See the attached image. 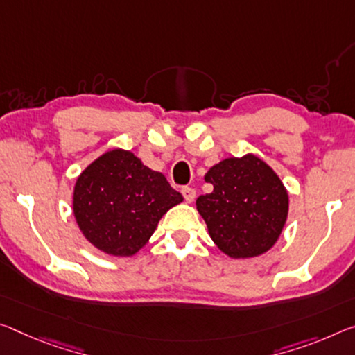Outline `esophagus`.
Segmentation results:
<instances>
[{
    "mask_svg": "<svg viewBox=\"0 0 355 355\" xmlns=\"http://www.w3.org/2000/svg\"><path fill=\"white\" fill-rule=\"evenodd\" d=\"M182 194H183L184 200L189 202V204L196 199V191H194L193 188H189V187H184V188L182 189Z\"/></svg>",
    "mask_w": 355,
    "mask_h": 355,
    "instance_id": "34e87169",
    "label": "esophagus"
}]
</instances>
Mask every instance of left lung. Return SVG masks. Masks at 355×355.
I'll return each mask as SVG.
<instances>
[{"label":"left lung","mask_w":355,"mask_h":355,"mask_svg":"<svg viewBox=\"0 0 355 355\" xmlns=\"http://www.w3.org/2000/svg\"><path fill=\"white\" fill-rule=\"evenodd\" d=\"M213 184L196 207L224 254L248 259L267 252L279 239L289 211L283 182L256 155L226 157L205 173Z\"/></svg>","instance_id":"obj_1"}]
</instances>
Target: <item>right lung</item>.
<instances>
[{"instance_id": "add662e5", "label": "right lung", "mask_w": 355, "mask_h": 355, "mask_svg": "<svg viewBox=\"0 0 355 355\" xmlns=\"http://www.w3.org/2000/svg\"><path fill=\"white\" fill-rule=\"evenodd\" d=\"M183 202L161 172L128 150L105 151L74 187L76 221L99 251L128 257L142 250L167 210Z\"/></svg>"}]
</instances>
